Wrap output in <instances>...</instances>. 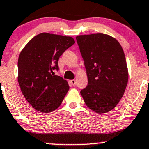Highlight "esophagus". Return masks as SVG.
Returning <instances> with one entry per match:
<instances>
[{"label":"esophagus","mask_w":149,"mask_h":149,"mask_svg":"<svg viewBox=\"0 0 149 149\" xmlns=\"http://www.w3.org/2000/svg\"><path fill=\"white\" fill-rule=\"evenodd\" d=\"M70 84H71V85L75 86V85H76V80H71L70 81Z\"/></svg>","instance_id":"34e87169"}]
</instances>
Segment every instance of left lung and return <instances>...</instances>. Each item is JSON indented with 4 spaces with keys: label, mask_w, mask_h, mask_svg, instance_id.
I'll use <instances>...</instances> for the list:
<instances>
[{
    "label": "left lung",
    "mask_w": 149,
    "mask_h": 149,
    "mask_svg": "<svg viewBox=\"0 0 149 149\" xmlns=\"http://www.w3.org/2000/svg\"><path fill=\"white\" fill-rule=\"evenodd\" d=\"M88 85L81 91L91 110L104 114L113 109L123 97L128 81V69L119 42L102 33L78 35Z\"/></svg>",
    "instance_id": "left-lung-1"
}]
</instances>
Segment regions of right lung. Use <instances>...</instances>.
I'll list each match as a JSON object with an SVG mask.
<instances>
[{"label": "right lung", "mask_w": 149, "mask_h": 149, "mask_svg": "<svg viewBox=\"0 0 149 149\" xmlns=\"http://www.w3.org/2000/svg\"><path fill=\"white\" fill-rule=\"evenodd\" d=\"M73 37L43 32L33 37L21 51L18 81L25 99L36 110L51 112L60 107L68 83L54 75L60 56L73 45Z\"/></svg>", "instance_id": "add662e5"}]
</instances>
